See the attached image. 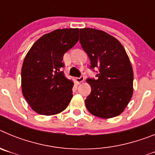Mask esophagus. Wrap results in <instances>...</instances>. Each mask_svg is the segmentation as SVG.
Instances as JSON below:
<instances>
[{"mask_svg": "<svg viewBox=\"0 0 155 155\" xmlns=\"http://www.w3.org/2000/svg\"><path fill=\"white\" fill-rule=\"evenodd\" d=\"M76 81H77V82H78V83H79V84H80V83H82V82L84 81V76H81V77H79V78H77Z\"/></svg>", "mask_w": 155, "mask_h": 155, "instance_id": "obj_1", "label": "esophagus"}]
</instances>
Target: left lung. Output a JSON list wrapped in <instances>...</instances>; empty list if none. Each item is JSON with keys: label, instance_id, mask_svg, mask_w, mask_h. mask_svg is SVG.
Returning <instances> with one entry per match:
<instances>
[{"label": "left lung", "instance_id": "8db88e82", "mask_svg": "<svg viewBox=\"0 0 155 155\" xmlns=\"http://www.w3.org/2000/svg\"><path fill=\"white\" fill-rule=\"evenodd\" d=\"M80 43L98 69L96 78H87L91 91L85 99L89 113L104 119L121 114L133 95L134 73L125 49L116 38L94 28L80 29Z\"/></svg>", "mask_w": 155, "mask_h": 155}]
</instances>
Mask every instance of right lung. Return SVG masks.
Masks as SVG:
<instances>
[{"label": "right lung", "instance_id": "right-lung-1", "mask_svg": "<svg viewBox=\"0 0 155 155\" xmlns=\"http://www.w3.org/2000/svg\"><path fill=\"white\" fill-rule=\"evenodd\" d=\"M79 28L57 29L40 37L25 56L21 68V89L35 112L60 113L73 97L72 81L66 78L63 57L78 41Z\"/></svg>", "mask_w": 155, "mask_h": 155}]
</instances>
